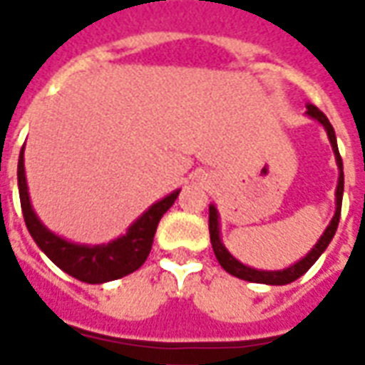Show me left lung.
Here are the masks:
<instances>
[{
	"instance_id": "1",
	"label": "left lung",
	"mask_w": 365,
	"mask_h": 365,
	"mask_svg": "<svg viewBox=\"0 0 365 365\" xmlns=\"http://www.w3.org/2000/svg\"><path fill=\"white\" fill-rule=\"evenodd\" d=\"M307 115L311 119L319 120L324 130H327V136H329L330 146H332V152H334V158H336L338 166V183H336V211H334V217L330 219L329 227L324 229V232L321 235V238L317 240V245L309 250V254H305L303 258L295 264H291L289 268L283 269H256L246 266L240 260H237L232 254L227 250V246L222 245L221 240V225H219V211L217 207L209 205V235H211V245H213V252L217 256V260L222 266L225 272H229L230 275H235L238 279H245V282L252 283H266V285H285V283H291L299 279L301 275L305 274L307 269L313 266L314 262L321 258V254L327 250V246L330 245V240L334 237V232L338 229V221H340V209H342V193H344V168H342V158H340V152H338L336 144V135H334V128L327 119V115L322 111H319L314 105L307 103Z\"/></svg>"
}]
</instances>
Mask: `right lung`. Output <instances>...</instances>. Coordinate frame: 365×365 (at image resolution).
<instances>
[{"instance_id":"right-lung-1","label":"right lung","mask_w":365,"mask_h":365,"mask_svg":"<svg viewBox=\"0 0 365 365\" xmlns=\"http://www.w3.org/2000/svg\"><path fill=\"white\" fill-rule=\"evenodd\" d=\"M23 152H25V146L21 148L19 164H17V183H19V199L25 225H27L36 246L62 272H66L68 275H72L80 282L105 283L133 274L135 269L143 266L150 254L160 219L170 207L174 205V201L180 195V190L172 191L170 195L148 207L128 227L123 237L115 238L107 245H78V242H70L66 238L54 235L36 217L35 209L31 205V197H29Z\"/></svg>"}]
</instances>
